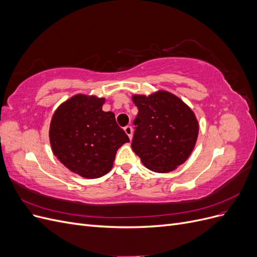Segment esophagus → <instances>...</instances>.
Here are the masks:
<instances>
[{
    "label": "esophagus",
    "mask_w": 257,
    "mask_h": 257,
    "mask_svg": "<svg viewBox=\"0 0 257 257\" xmlns=\"http://www.w3.org/2000/svg\"><path fill=\"white\" fill-rule=\"evenodd\" d=\"M124 132H125L126 135L130 137V139H132V137H133V127L131 125H126L124 127Z\"/></svg>",
    "instance_id": "obj_1"
}]
</instances>
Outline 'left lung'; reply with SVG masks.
Returning a JSON list of instances; mask_svg holds the SVG:
<instances>
[{
    "mask_svg": "<svg viewBox=\"0 0 257 257\" xmlns=\"http://www.w3.org/2000/svg\"><path fill=\"white\" fill-rule=\"evenodd\" d=\"M132 98L138 108L132 149L152 172H173L195 147L199 130L195 114L167 91Z\"/></svg>",
    "mask_w": 257,
    "mask_h": 257,
    "instance_id": "obj_1",
    "label": "left lung"
}]
</instances>
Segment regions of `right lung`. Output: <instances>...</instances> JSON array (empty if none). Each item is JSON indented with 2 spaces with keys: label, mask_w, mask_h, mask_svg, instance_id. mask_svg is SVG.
Returning <instances> with one entry per match:
<instances>
[{
  "label": "right lung",
  "mask_w": 257,
  "mask_h": 257,
  "mask_svg": "<svg viewBox=\"0 0 257 257\" xmlns=\"http://www.w3.org/2000/svg\"><path fill=\"white\" fill-rule=\"evenodd\" d=\"M105 98L77 94L61 104L50 122L53 154L71 172L99 178L110 172L115 153L128 143L114 113L103 111Z\"/></svg>",
  "instance_id": "1"
}]
</instances>
